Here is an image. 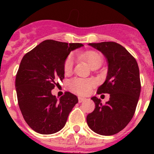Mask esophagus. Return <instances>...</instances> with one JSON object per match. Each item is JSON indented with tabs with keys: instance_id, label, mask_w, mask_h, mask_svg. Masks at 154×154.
<instances>
[{
	"instance_id": "34e87169",
	"label": "esophagus",
	"mask_w": 154,
	"mask_h": 154,
	"mask_svg": "<svg viewBox=\"0 0 154 154\" xmlns=\"http://www.w3.org/2000/svg\"><path fill=\"white\" fill-rule=\"evenodd\" d=\"M84 100H85V98H84V97H79V103H82V102H83Z\"/></svg>"
}]
</instances>
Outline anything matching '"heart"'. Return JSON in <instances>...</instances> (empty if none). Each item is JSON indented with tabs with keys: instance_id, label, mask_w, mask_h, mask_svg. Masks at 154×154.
Segmentation results:
<instances>
[{
	"instance_id": "b5f03b06",
	"label": "heart",
	"mask_w": 154,
	"mask_h": 154,
	"mask_svg": "<svg viewBox=\"0 0 154 154\" xmlns=\"http://www.w3.org/2000/svg\"><path fill=\"white\" fill-rule=\"evenodd\" d=\"M83 57L87 62L89 63L91 68L96 64L101 65L103 58L99 53L96 51H88L83 54ZM75 63V58L73 55H69L66 58L64 62V71L65 73H69L72 72L73 65ZM71 89L74 92L81 95L89 93L92 87L95 85V81L93 79H74L70 81Z\"/></svg>"
}]
</instances>
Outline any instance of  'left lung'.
Masks as SVG:
<instances>
[{
    "mask_svg": "<svg viewBox=\"0 0 154 154\" xmlns=\"http://www.w3.org/2000/svg\"><path fill=\"white\" fill-rule=\"evenodd\" d=\"M89 45L106 59V78L98 88L97 93H108L110 97L105 105L96 96L91 98L96 109L87 116V124L99 135H114L127 126L135 112L141 89L138 64L124 47L116 42L89 43Z\"/></svg>",
    "mask_w": 154,
    "mask_h": 154,
    "instance_id": "1",
    "label": "left lung"
}]
</instances>
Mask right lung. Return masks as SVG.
Wrapping results in <instances>:
<instances>
[{"mask_svg": "<svg viewBox=\"0 0 154 154\" xmlns=\"http://www.w3.org/2000/svg\"><path fill=\"white\" fill-rule=\"evenodd\" d=\"M80 43L45 40L23 57L16 75L19 108L28 126L41 134H52L65 126L77 96L66 92L58 99L51 94L55 81L65 77L64 62Z\"/></svg>", "mask_w": 154, "mask_h": 154, "instance_id": "1", "label": "right lung"}]
</instances>
